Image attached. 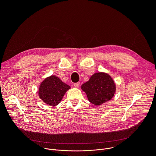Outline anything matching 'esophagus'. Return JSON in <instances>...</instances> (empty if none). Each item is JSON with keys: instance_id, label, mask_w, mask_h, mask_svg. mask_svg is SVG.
<instances>
[{"instance_id": "esophagus-1", "label": "esophagus", "mask_w": 156, "mask_h": 156, "mask_svg": "<svg viewBox=\"0 0 156 156\" xmlns=\"http://www.w3.org/2000/svg\"><path fill=\"white\" fill-rule=\"evenodd\" d=\"M74 86L75 87H78L79 86H80V83H74Z\"/></svg>"}]
</instances>
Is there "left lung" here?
<instances>
[{
  "label": "left lung",
  "instance_id": "obj_1",
  "mask_svg": "<svg viewBox=\"0 0 156 156\" xmlns=\"http://www.w3.org/2000/svg\"><path fill=\"white\" fill-rule=\"evenodd\" d=\"M90 102L99 105L112 99L115 93V84L108 74L97 73L81 86Z\"/></svg>",
  "mask_w": 156,
  "mask_h": 156
}]
</instances>
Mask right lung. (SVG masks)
<instances>
[{
  "mask_svg": "<svg viewBox=\"0 0 156 156\" xmlns=\"http://www.w3.org/2000/svg\"><path fill=\"white\" fill-rule=\"evenodd\" d=\"M70 88L68 84L62 82L58 77L51 76L44 80L39 88V96L51 106L58 105L64 94Z\"/></svg>",
  "mask_w": 156,
  "mask_h": 156,
  "instance_id": "obj_1",
  "label": "right lung"
}]
</instances>
